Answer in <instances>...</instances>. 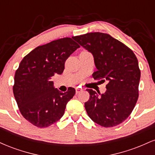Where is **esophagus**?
I'll use <instances>...</instances> for the list:
<instances>
[{
  "instance_id": "esophagus-1",
  "label": "esophagus",
  "mask_w": 155,
  "mask_h": 155,
  "mask_svg": "<svg viewBox=\"0 0 155 155\" xmlns=\"http://www.w3.org/2000/svg\"><path fill=\"white\" fill-rule=\"evenodd\" d=\"M81 91H82V89H81V88H80V87H76V94L79 93V92H81Z\"/></svg>"
}]
</instances>
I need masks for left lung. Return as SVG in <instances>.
I'll return each instance as SVG.
<instances>
[{"mask_svg": "<svg viewBox=\"0 0 155 155\" xmlns=\"http://www.w3.org/2000/svg\"><path fill=\"white\" fill-rule=\"evenodd\" d=\"M93 55L95 79L108 81L104 94L87 89L84 103L90 118L104 127L123 122L132 113L138 98L140 71L134 52L123 43L104 33H88L74 37Z\"/></svg>", "mask_w": 155, "mask_h": 155, "instance_id": "8db88e82", "label": "left lung"}]
</instances>
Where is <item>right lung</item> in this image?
Segmentation results:
<instances>
[{"instance_id":"add662e5","label":"right lung","mask_w":155,"mask_h":155,"mask_svg":"<svg viewBox=\"0 0 155 155\" xmlns=\"http://www.w3.org/2000/svg\"><path fill=\"white\" fill-rule=\"evenodd\" d=\"M80 46L71 38H63L39 46L20 62L15 75L13 92L19 111L35 127H47L63 116L67 103L75 95L54 88L51 77L61 74L68 57Z\"/></svg>"}]
</instances>
